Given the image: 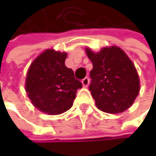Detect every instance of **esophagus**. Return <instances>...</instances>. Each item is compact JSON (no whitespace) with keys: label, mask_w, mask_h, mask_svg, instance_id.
<instances>
[{"label":"esophagus","mask_w":156,"mask_h":156,"mask_svg":"<svg viewBox=\"0 0 156 156\" xmlns=\"http://www.w3.org/2000/svg\"><path fill=\"white\" fill-rule=\"evenodd\" d=\"M82 85L84 87H87L88 85H89V78H85L83 80H82Z\"/></svg>","instance_id":"1"}]
</instances>
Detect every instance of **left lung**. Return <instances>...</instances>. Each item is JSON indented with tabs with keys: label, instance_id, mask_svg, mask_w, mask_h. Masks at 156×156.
<instances>
[{
	"label": "left lung",
	"instance_id": "1",
	"mask_svg": "<svg viewBox=\"0 0 156 156\" xmlns=\"http://www.w3.org/2000/svg\"><path fill=\"white\" fill-rule=\"evenodd\" d=\"M93 64L89 90L96 106L103 112L118 114L129 108L140 90L135 65L120 48H103L95 53L86 48Z\"/></svg>",
	"mask_w": 156,
	"mask_h": 156
}]
</instances>
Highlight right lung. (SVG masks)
Instances as JSON below:
<instances>
[{"instance_id": "right-lung-1", "label": "right lung", "mask_w": 156, "mask_h": 156, "mask_svg": "<svg viewBox=\"0 0 156 156\" xmlns=\"http://www.w3.org/2000/svg\"><path fill=\"white\" fill-rule=\"evenodd\" d=\"M67 53L47 49L30 65L26 92L32 105L48 115H59L70 108L82 84L65 66Z\"/></svg>"}]
</instances>
